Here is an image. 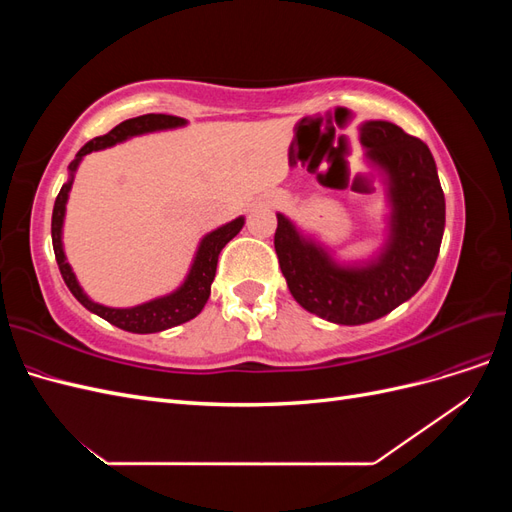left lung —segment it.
I'll return each instance as SVG.
<instances>
[{
  "instance_id": "left-lung-1",
  "label": "left lung",
  "mask_w": 512,
  "mask_h": 512,
  "mask_svg": "<svg viewBox=\"0 0 512 512\" xmlns=\"http://www.w3.org/2000/svg\"><path fill=\"white\" fill-rule=\"evenodd\" d=\"M365 158L389 179V239L367 265L342 267L277 213L275 252L288 290L303 309L335 324L386 316L427 282L444 235V192L429 147L391 121H365Z\"/></svg>"
}]
</instances>
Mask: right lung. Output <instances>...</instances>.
<instances>
[{
	"label": "right lung",
	"mask_w": 512,
	"mask_h": 512,
	"mask_svg": "<svg viewBox=\"0 0 512 512\" xmlns=\"http://www.w3.org/2000/svg\"><path fill=\"white\" fill-rule=\"evenodd\" d=\"M185 123L188 121L181 117L156 115V113L121 121L119 126H115L111 132L104 136H96L94 141H89L79 153H76V158L68 166L70 179L61 185V190L55 198L51 237H53V250H55L61 277H64V282L76 297V301H79L83 307H87L89 312L98 314L106 322H111V324H115V327H119L123 331H130V333H158V331H164L170 327H177V324L188 322L203 312V307L211 294V284L215 277V269H218V256L222 252V247L243 228L245 220L243 218L232 220L220 228H215L203 241H200L198 252H196L194 262L190 267V273L175 292H170V294H166V297H160V299L147 301L143 305L119 309V307H106V305L91 301L83 292V288L79 286V282H76V275L72 273V269L68 265L66 254H64V245H61V228H64L68 194L72 188L76 168H79L81 160L87 156V153L113 147L121 141H128V138H132V136H138V134L179 128V126H185Z\"/></svg>",
	"instance_id": "1"
}]
</instances>
